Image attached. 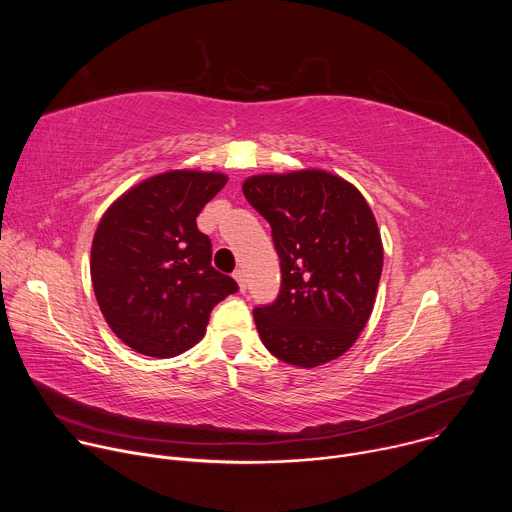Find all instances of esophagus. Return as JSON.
<instances>
[{
    "label": "esophagus",
    "instance_id": "obj_1",
    "mask_svg": "<svg viewBox=\"0 0 512 512\" xmlns=\"http://www.w3.org/2000/svg\"><path fill=\"white\" fill-rule=\"evenodd\" d=\"M233 277H235V281L239 283V289H241V291H245V289H247V279H245V271H243V269H237V271L233 273Z\"/></svg>",
    "mask_w": 512,
    "mask_h": 512
}]
</instances>
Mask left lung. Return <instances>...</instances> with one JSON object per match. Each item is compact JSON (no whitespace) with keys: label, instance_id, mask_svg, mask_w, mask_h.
<instances>
[{"label":"left lung","instance_id":"obj_1","mask_svg":"<svg viewBox=\"0 0 512 512\" xmlns=\"http://www.w3.org/2000/svg\"><path fill=\"white\" fill-rule=\"evenodd\" d=\"M243 194L271 225L281 261L277 300L253 312L261 342L300 369L342 356L371 318L383 271L371 206L326 170L251 176Z\"/></svg>","mask_w":512,"mask_h":512}]
</instances>
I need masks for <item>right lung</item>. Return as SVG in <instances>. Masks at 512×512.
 Returning <instances> with one entry per match:
<instances>
[{"mask_svg": "<svg viewBox=\"0 0 512 512\" xmlns=\"http://www.w3.org/2000/svg\"><path fill=\"white\" fill-rule=\"evenodd\" d=\"M227 180L221 172L170 170L105 210L91 247L93 289L105 322L135 352H186L202 340L212 308L239 291L210 265V239L196 227Z\"/></svg>", "mask_w": 512, "mask_h": 512, "instance_id": "right-lung-1", "label": "right lung"}]
</instances>
